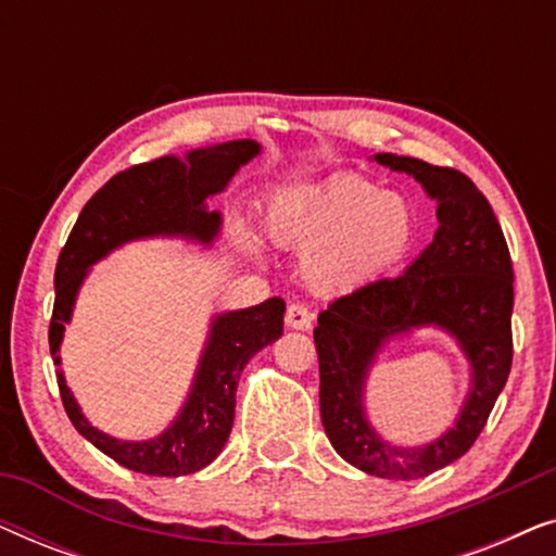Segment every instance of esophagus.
Wrapping results in <instances>:
<instances>
[{"label": "esophagus", "instance_id": "esophagus-1", "mask_svg": "<svg viewBox=\"0 0 556 556\" xmlns=\"http://www.w3.org/2000/svg\"><path fill=\"white\" fill-rule=\"evenodd\" d=\"M311 324H314V316H311V311L306 306H301V303H291V306H288V311H286L288 329L308 331Z\"/></svg>", "mask_w": 556, "mask_h": 556}]
</instances>
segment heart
<instances>
[{"label": "heart", "mask_w": 556, "mask_h": 556, "mask_svg": "<svg viewBox=\"0 0 556 556\" xmlns=\"http://www.w3.org/2000/svg\"><path fill=\"white\" fill-rule=\"evenodd\" d=\"M265 230L278 245L303 255V278L318 295H352L392 276L413 253L420 219L413 202L364 177H339L270 200ZM248 253L261 240L238 225Z\"/></svg>", "instance_id": "b5f03b06"}]
</instances>
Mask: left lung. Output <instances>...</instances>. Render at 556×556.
Segmentation results:
<instances>
[{
	"instance_id": "8db88e82",
	"label": "left lung",
	"mask_w": 556,
	"mask_h": 556,
	"mask_svg": "<svg viewBox=\"0 0 556 556\" xmlns=\"http://www.w3.org/2000/svg\"><path fill=\"white\" fill-rule=\"evenodd\" d=\"M435 200V238L400 276L341 295L318 314V402L333 451L364 473L415 481L451 466L481 435L511 371V255L491 204L466 174L413 156L375 154ZM438 328L469 359L471 387L451 429L430 444H390L368 420L366 379L378 354L415 330Z\"/></svg>"
}]
</instances>
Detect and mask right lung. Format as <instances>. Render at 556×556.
Returning <instances> with one entry per match:
<instances>
[{
	"label": "right lung",
	"instance_id": "add662e5",
	"mask_svg": "<svg viewBox=\"0 0 556 556\" xmlns=\"http://www.w3.org/2000/svg\"><path fill=\"white\" fill-rule=\"evenodd\" d=\"M261 154V143L238 139L162 156L121 172L90 197L67 238L55 268V308L50 354L60 367V344L90 268L136 240L174 238L212 248L223 230L219 210L207 200L225 192L240 166ZM283 299L223 311L210 321L185 405L154 438L121 440L93 428L58 369L65 413L83 438L128 470L147 476H189L223 453L235 420V392L245 364L283 333Z\"/></svg>",
	"mask_w": 556,
	"mask_h": 556
}]
</instances>
